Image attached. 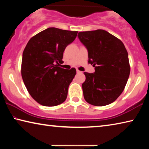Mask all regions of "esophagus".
I'll return each instance as SVG.
<instances>
[{"label": "esophagus", "instance_id": "1", "mask_svg": "<svg viewBox=\"0 0 149 149\" xmlns=\"http://www.w3.org/2000/svg\"><path fill=\"white\" fill-rule=\"evenodd\" d=\"M77 74H81V73H82V72H81V71H79V70H77Z\"/></svg>", "mask_w": 149, "mask_h": 149}]
</instances>
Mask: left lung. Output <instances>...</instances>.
<instances>
[{"mask_svg": "<svg viewBox=\"0 0 149 149\" xmlns=\"http://www.w3.org/2000/svg\"><path fill=\"white\" fill-rule=\"evenodd\" d=\"M80 41L88 50L92 74L84 72L82 84L85 100L102 107L114 102L124 90L130 74L127 50L122 41L102 29L79 32Z\"/></svg>", "mask_w": 149, "mask_h": 149, "instance_id": "left-lung-1", "label": "left lung"}]
</instances>
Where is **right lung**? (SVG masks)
Wrapping results in <instances>:
<instances>
[{"mask_svg":"<svg viewBox=\"0 0 149 149\" xmlns=\"http://www.w3.org/2000/svg\"><path fill=\"white\" fill-rule=\"evenodd\" d=\"M77 34V31L49 27L31 37L25 47L22 79L30 95L40 104L54 107L66 99L76 70L62 68L60 64L65 47Z\"/></svg>","mask_w":149,"mask_h":149,"instance_id":"obj_1","label":"right lung"}]
</instances>
